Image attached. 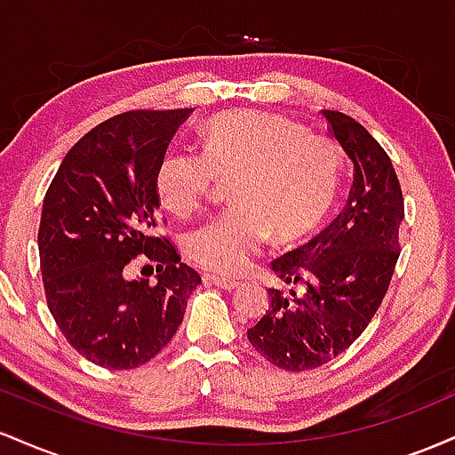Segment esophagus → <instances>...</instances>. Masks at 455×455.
Here are the masks:
<instances>
[{"instance_id":"34e87169","label":"esophagus","mask_w":455,"mask_h":455,"mask_svg":"<svg viewBox=\"0 0 455 455\" xmlns=\"http://www.w3.org/2000/svg\"><path fill=\"white\" fill-rule=\"evenodd\" d=\"M203 280L210 282V284L220 286V289H227V291H233V289H237V286H239V282H237V280L220 278V275H205V278H203Z\"/></svg>"}]
</instances>
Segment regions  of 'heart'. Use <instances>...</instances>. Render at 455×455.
<instances>
[{"label": "heart", "mask_w": 455, "mask_h": 455, "mask_svg": "<svg viewBox=\"0 0 455 455\" xmlns=\"http://www.w3.org/2000/svg\"><path fill=\"white\" fill-rule=\"evenodd\" d=\"M201 148L203 154L169 151L156 190L166 210L188 216L216 180L231 177L233 205L184 237L186 259L212 274H242L269 235L280 243L306 237L336 203L340 148L293 119L259 111L216 115L203 128Z\"/></svg>", "instance_id": "1"}]
</instances>
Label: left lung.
<instances>
[{"mask_svg":"<svg viewBox=\"0 0 455 455\" xmlns=\"http://www.w3.org/2000/svg\"><path fill=\"white\" fill-rule=\"evenodd\" d=\"M323 115L355 166L347 205L315 239L271 260L289 289H269V310L248 329L250 344L291 372L325 365L362 336L400 257L404 198L389 156L353 117Z\"/></svg>","mask_w":455,"mask_h":455,"instance_id":"obj_1","label":"left lung"}]
</instances>
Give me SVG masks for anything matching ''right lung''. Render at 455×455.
I'll return each instance as SVG.
<instances>
[{
    "mask_svg": "<svg viewBox=\"0 0 455 455\" xmlns=\"http://www.w3.org/2000/svg\"><path fill=\"white\" fill-rule=\"evenodd\" d=\"M190 113L115 115L68 151L46 190L38 231L46 304L66 340L102 368L132 370L156 357L201 284L156 235V173ZM137 256L159 263L156 285L125 278Z\"/></svg>",
    "mask_w": 455,
    "mask_h": 455,
    "instance_id": "1",
    "label": "right lung"
}]
</instances>
